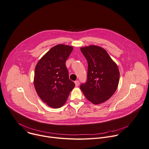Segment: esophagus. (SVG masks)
Returning <instances> with one entry per match:
<instances>
[{"mask_svg": "<svg viewBox=\"0 0 149 149\" xmlns=\"http://www.w3.org/2000/svg\"><path fill=\"white\" fill-rule=\"evenodd\" d=\"M74 84H75L76 86H78L79 85L80 82H79V80H76V81H74Z\"/></svg>", "mask_w": 149, "mask_h": 149, "instance_id": "obj_1", "label": "esophagus"}]
</instances>
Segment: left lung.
I'll list each match as a JSON object with an SVG mask.
<instances>
[{"mask_svg": "<svg viewBox=\"0 0 149 149\" xmlns=\"http://www.w3.org/2000/svg\"><path fill=\"white\" fill-rule=\"evenodd\" d=\"M88 64L87 80L80 89L87 100L95 105L108 100L116 91L120 72L117 64L103 48L91 45L80 48Z\"/></svg>", "mask_w": 149, "mask_h": 149, "instance_id": "obj_1", "label": "left lung"}]
</instances>
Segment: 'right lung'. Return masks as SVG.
Wrapping results in <instances>:
<instances>
[{
    "label": "right lung",
    "mask_w": 149,
    "mask_h": 149,
    "mask_svg": "<svg viewBox=\"0 0 149 149\" xmlns=\"http://www.w3.org/2000/svg\"><path fill=\"white\" fill-rule=\"evenodd\" d=\"M73 47L58 44L52 47L37 63L34 84L41 100L53 108L61 107L75 86L69 78L65 61Z\"/></svg>",
    "instance_id": "add662e5"
}]
</instances>
